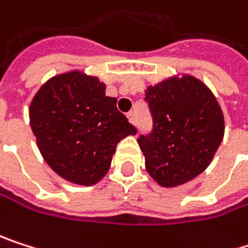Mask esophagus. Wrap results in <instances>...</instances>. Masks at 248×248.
<instances>
[{"instance_id":"34e87169","label":"esophagus","mask_w":248,"mask_h":248,"mask_svg":"<svg viewBox=\"0 0 248 248\" xmlns=\"http://www.w3.org/2000/svg\"><path fill=\"white\" fill-rule=\"evenodd\" d=\"M128 119H129V122L132 123V125H137V114L134 111H129L128 113Z\"/></svg>"}]
</instances>
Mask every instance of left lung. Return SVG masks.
Masks as SVG:
<instances>
[{
	"label": "left lung",
	"mask_w": 248,
	"mask_h": 248,
	"mask_svg": "<svg viewBox=\"0 0 248 248\" xmlns=\"http://www.w3.org/2000/svg\"><path fill=\"white\" fill-rule=\"evenodd\" d=\"M153 131L138 144L145 169L163 187L185 185L206 170L224 138V114L212 91L192 75L145 90Z\"/></svg>",
	"instance_id": "left-lung-1"
}]
</instances>
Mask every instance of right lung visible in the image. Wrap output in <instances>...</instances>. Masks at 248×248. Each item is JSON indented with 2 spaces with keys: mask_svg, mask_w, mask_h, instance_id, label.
Returning a JSON list of instances; mask_svg holds the SVG:
<instances>
[{
  "mask_svg": "<svg viewBox=\"0 0 248 248\" xmlns=\"http://www.w3.org/2000/svg\"><path fill=\"white\" fill-rule=\"evenodd\" d=\"M106 95L97 77L69 71L47 79L30 103V126L39 151L62 179L79 185L98 183L110 169L120 140L137 128Z\"/></svg>",
  "mask_w": 248,
  "mask_h": 248,
  "instance_id": "obj_1",
  "label": "right lung"
}]
</instances>
